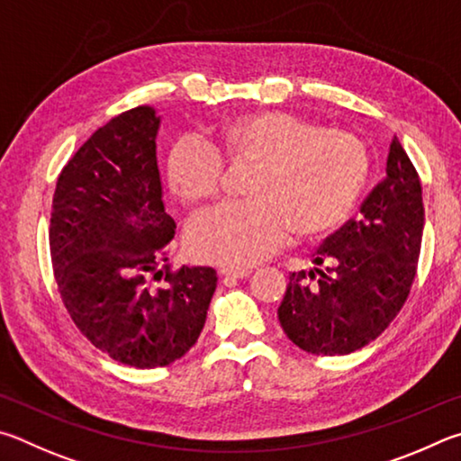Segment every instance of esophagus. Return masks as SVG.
<instances>
[{"instance_id":"34e87169","label":"esophagus","mask_w":461,"mask_h":461,"mask_svg":"<svg viewBox=\"0 0 461 461\" xmlns=\"http://www.w3.org/2000/svg\"><path fill=\"white\" fill-rule=\"evenodd\" d=\"M221 276L230 277V279H243V277L251 276V269H247V267H222Z\"/></svg>"}]
</instances>
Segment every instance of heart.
I'll use <instances>...</instances> for the list:
<instances>
[{
  "label": "heart",
  "mask_w": 461,
  "mask_h": 461,
  "mask_svg": "<svg viewBox=\"0 0 461 461\" xmlns=\"http://www.w3.org/2000/svg\"><path fill=\"white\" fill-rule=\"evenodd\" d=\"M222 161L249 166L247 200L224 204L188 226V251L200 261L243 267L285 243L336 230L357 206L368 174L366 149L344 129L318 127L284 111L224 121L206 143L177 141L166 158L169 192L185 206L212 200Z\"/></svg>",
  "instance_id": "heart-1"
}]
</instances>
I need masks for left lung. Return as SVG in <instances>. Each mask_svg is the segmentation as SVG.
<instances>
[{"mask_svg": "<svg viewBox=\"0 0 461 461\" xmlns=\"http://www.w3.org/2000/svg\"><path fill=\"white\" fill-rule=\"evenodd\" d=\"M425 224L421 182L394 137L386 177L357 218L326 239L316 267L292 273L277 316L289 340L321 357H342L381 336L407 302Z\"/></svg>", "mask_w": 461, "mask_h": 461, "instance_id": "1", "label": "left lung"}]
</instances>
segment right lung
Segmentation results:
<instances>
[{"instance_id":"right-lung-1","label":"right lung","mask_w":461,"mask_h":461,"mask_svg":"<svg viewBox=\"0 0 461 461\" xmlns=\"http://www.w3.org/2000/svg\"><path fill=\"white\" fill-rule=\"evenodd\" d=\"M159 117L141 104L88 137L56 182L50 253L72 321L121 365L158 368L182 358L204 328L212 267H161L176 235L161 200ZM165 279L158 288L153 280Z\"/></svg>"}]
</instances>
